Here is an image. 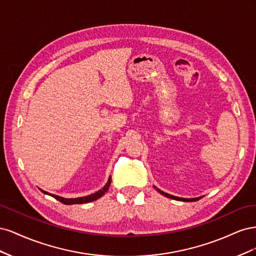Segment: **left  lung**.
Here are the masks:
<instances>
[{"label": "left lung", "mask_w": 256, "mask_h": 256, "mask_svg": "<svg viewBox=\"0 0 256 256\" xmlns=\"http://www.w3.org/2000/svg\"><path fill=\"white\" fill-rule=\"evenodd\" d=\"M154 189H156L160 194H162V196H166V198H173V200H182V202H196V200H198L200 198H178V196H172V194H168V193H166V192H164L162 190H160V189H158L156 186H154Z\"/></svg>", "instance_id": "1"}]
</instances>
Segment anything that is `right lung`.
Returning a JSON list of instances; mask_svg holds the SVG:
<instances>
[{
  "label": "right lung",
  "instance_id": "add662e5",
  "mask_svg": "<svg viewBox=\"0 0 256 256\" xmlns=\"http://www.w3.org/2000/svg\"><path fill=\"white\" fill-rule=\"evenodd\" d=\"M110 184H111V176L109 177V180H108L106 184L104 186V187L98 190L97 192L92 193V194H90V196H81V198H63V196H56V194H51V193L47 192V191H44L42 190V193H44V194H48V196H51L52 198H54L56 200H60V203H63L65 205H72V204H84V203H90V202H92V200H98L99 198H102L104 193L109 190V187H110Z\"/></svg>",
  "mask_w": 256,
  "mask_h": 256
}]
</instances>
